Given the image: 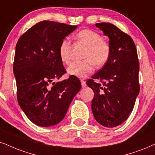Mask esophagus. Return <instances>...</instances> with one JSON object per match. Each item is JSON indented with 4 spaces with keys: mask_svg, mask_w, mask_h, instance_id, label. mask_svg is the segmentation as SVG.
<instances>
[{
    "mask_svg": "<svg viewBox=\"0 0 155 155\" xmlns=\"http://www.w3.org/2000/svg\"><path fill=\"white\" fill-rule=\"evenodd\" d=\"M81 83L82 87H83V88L87 87V84H86L85 81H84V80H81Z\"/></svg>",
    "mask_w": 155,
    "mask_h": 155,
    "instance_id": "1",
    "label": "esophagus"
}]
</instances>
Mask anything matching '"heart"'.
<instances>
[{
	"instance_id": "heart-1",
	"label": "heart",
	"mask_w": 155,
	"mask_h": 155,
	"mask_svg": "<svg viewBox=\"0 0 155 155\" xmlns=\"http://www.w3.org/2000/svg\"><path fill=\"white\" fill-rule=\"evenodd\" d=\"M78 41L87 46L84 54L85 60L74 62L67 68L68 74L78 78L84 79L94 71V64L100 66L104 64L110 56L109 43L101 39L99 33L90 29L79 31L75 36ZM59 57L64 64H69L71 61V44L67 38L61 43L58 50Z\"/></svg>"
}]
</instances>
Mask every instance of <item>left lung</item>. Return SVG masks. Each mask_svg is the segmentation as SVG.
I'll use <instances>...</instances> for the list:
<instances>
[{"label": "left lung", "mask_w": 155, "mask_h": 155, "mask_svg": "<svg viewBox=\"0 0 155 155\" xmlns=\"http://www.w3.org/2000/svg\"><path fill=\"white\" fill-rule=\"evenodd\" d=\"M95 25L108 36L110 56L87 84L94 93L91 109L96 121L104 127H114L128 119L140 93L137 52L132 38L114 25ZM95 78L103 84L95 82Z\"/></svg>", "instance_id": "left-lung-1"}]
</instances>
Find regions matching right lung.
I'll return each mask as SVG.
<instances>
[{
  "label": "right lung",
  "mask_w": 155,
  "mask_h": 155,
  "mask_svg": "<svg viewBox=\"0 0 155 155\" xmlns=\"http://www.w3.org/2000/svg\"><path fill=\"white\" fill-rule=\"evenodd\" d=\"M77 25L41 21L21 36L13 63L17 99L27 117L40 127L63 120L81 84L74 76L59 79L66 70L59 57L61 43Z\"/></svg>",
  "instance_id": "add662e5"
}]
</instances>
